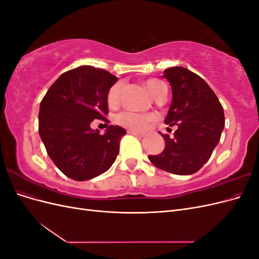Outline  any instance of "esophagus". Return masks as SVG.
<instances>
[{
    "instance_id": "34e87169",
    "label": "esophagus",
    "mask_w": 259,
    "mask_h": 259,
    "mask_svg": "<svg viewBox=\"0 0 259 259\" xmlns=\"http://www.w3.org/2000/svg\"><path fill=\"white\" fill-rule=\"evenodd\" d=\"M127 133H128V134L135 135V136H138V137H143V136H144V134H142V133H138V132H136V131H128Z\"/></svg>"
}]
</instances>
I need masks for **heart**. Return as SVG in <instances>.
Instances as JSON below:
<instances>
[{"label":"heart","instance_id":"obj_1","mask_svg":"<svg viewBox=\"0 0 259 259\" xmlns=\"http://www.w3.org/2000/svg\"><path fill=\"white\" fill-rule=\"evenodd\" d=\"M144 85L148 92L150 93V95L154 98L156 94H158L164 85L161 81L155 80V79H149L144 82ZM121 89L122 85L121 83H115L113 84L110 90H109L107 94V103L109 107L116 108L120 105V99H121ZM155 116L153 114H143V113H137V112H132V111H125L117 116V123L122 126L134 130L138 132H143L150 127V125L154 122Z\"/></svg>","mask_w":259,"mask_h":259}]
</instances>
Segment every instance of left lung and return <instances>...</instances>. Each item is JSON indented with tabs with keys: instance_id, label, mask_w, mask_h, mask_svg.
I'll return each instance as SVG.
<instances>
[{
	"instance_id": "obj_1",
	"label": "left lung",
	"mask_w": 259,
	"mask_h": 259,
	"mask_svg": "<svg viewBox=\"0 0 259 259\" xmlns=\"http://www.w3.org/2000/svg\"><path fill=\"white\" fill-rule=\"evenodd\" d=\"M163 77L173 93L164 122L169 126L176 125L177 130L173 137L161 134L165 148L148 158L154 166L168 173L191 175L208 161L219 143L225 126L224 109L207 83L190 70L168 68Z\"/></svg>"
}]
</instances>
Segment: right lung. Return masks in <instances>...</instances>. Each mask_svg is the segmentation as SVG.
<instances>
[{"label": "right lung", "instance_id": "right-lung-1", "mask_svg": "<svg viewBox=\"0 0 259 259\" xmlns=\"http://www.w3.org/2000/svg\"><path fill=\"white\" fill-rule=\"evenodd\" d=\"M117 77L106 70L81 66L62 73L43 97L38 134L52 161L77 182L92 179L111 167L119 154L124 128L109 125L104 135L95 120L108 122L107 94Z\"/></svg>", "mask_w": 259, "mask_h": 259}]
</instances>
